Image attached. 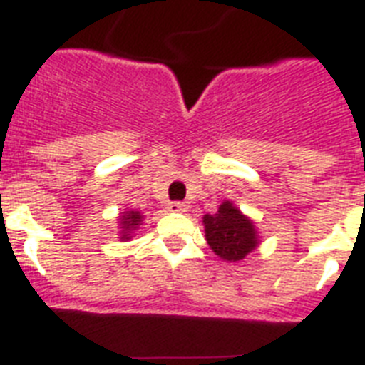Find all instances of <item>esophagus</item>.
<instances>
[{
	"mask_svg": "<svg viewBox=\"0 0 365 365\" xmlns=\"http://www.w3.org/2000/svg\"><path fill=\"white\" fill-rule=\"evenodd\" d=\"M168 210L170 212H186L188 210V205H186V202H180V201H173L168 205Z\"/></svg>",
	"mask_w": 365,
	"mask_h": 365,
	"instance_id": "1",
	"label": "esophagus"
}]
</instances>
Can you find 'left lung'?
Returning a JSON list of instances; mask_svg holds the SVG:
<instances>
[{"instance_id":"8db88e82","label":"left lung","mask_w":365,"mask_h":365,"mask_svg":"<svg viewBox=\"0 0 365 365\" xmlns=\"http://www.w3.org/2000/svg\"><path fill=\"white\" fill-rule=\"evenodd\" d=\"M206 241L222 261L245 259L259 245L254 222L235 208L232 201H225L215 214L202 217Z\"/></svg>"}]
</instances>
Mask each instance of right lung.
<instances>
[{"label":"right lung","instance_id":"add662e5","mask_svg":"<svg viewBox=\"0 0 365 365\" xmlns=\"http://www.w3.org/2000/svg\"><path fill=\"white\" fill-rule=\"evenodd\" d=\"M144 215L137 210H128L120 215V240H130L133 230H137L138 225L143 222Z\"/></svg>","mask_w":365,"mask_h":365}]
</instances>
